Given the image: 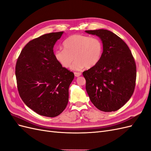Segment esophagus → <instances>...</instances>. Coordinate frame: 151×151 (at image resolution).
Here are the masks:
<instances>
[{"label":"esophagus","instance_id":"esophagus-1","mask_svg":"<svg viewBox=\"0 0 151 151\" xmlns=\"http://www.w3.org/2000/svg\"><path fill=\"white\" fill-rule=\"evenodd\" d=\"M74 75L76 77H79L81 76V72H74Z\"/></svg>","mask_w":151,"mask_h":151}]
</instances>
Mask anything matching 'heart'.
<instances>
[{
	"instance_id": "heart-1",
	"label": "heart",
	"mask_w": 151,
	"mask_h": 151,
	"mask_svg": "<svg viewBox=\"0 0 151 151\" xmlns=\"http://www.w3.org/2000/svg\"><path fill=\"white\" fill-rule=\"evenodd\" d=\"M63 49L57 50L54 53L57 61L64 68H69L76 59L72 69L81 70L91 68L98 64L102 57L103 44L98 37H90L82 35H74L63 43Z\"/></svg>"
}]
</instances>
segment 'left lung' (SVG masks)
I'll return each mask as SVG.
<instances>
[{
    "instance_id": "8db88e82",
    "label": "left lung",
    "mask_w": 151,
    "mask_h": 151,
    "mask_svg": "<svg viewBox=\"0 0 151 151\" xmlns=\"http://www.w3.org/2000/svg\"><path fill=\"white\" fill-rule=\"evenodd\" d=\"M86 32L98 36L103 44L101 60L83 73L86 91L99 110L115 111L134 93L137 76L134 58L127 45L113 32L103 29Z\"/></svg>"
}]
</instances>
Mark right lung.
Listing matches in <instances>:
<instances>
[{
    "label": "right lung",
    "mask_w": 151,
    "mask_h": 151,
    "mask_svg": "<svg viewBox=\"0 0 151 151\" xmlns=\"http://www.w3.org/2000/svg\"><path fill=\"white\" fill-rule=\"evenodd\" d=\"M63 32L45 34L27 43L16 65L18 92L23 102L40 115L55 117L64 110L74 78L55 58L53 47Z\"/></svg>",
    "instance_id": "right-lung-1"
}]
</instances>
